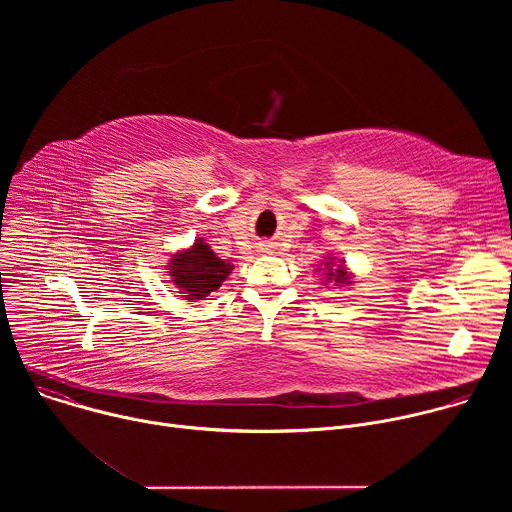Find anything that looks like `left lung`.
I'll use <instances>...</instances> for the list:
<instances>
[{"label":"left lung","mask_w":512,"mask_h":512,"mask_svg":"<svg viewBox=\"0 0 512 512\" xmlns=\"http://www.w3.org/2000/svg\"><path fill=\"white\" fill-rule=\"evenodd\" d=\"M330 259V257H328ZM326 275H328V281L332 283H338V285H348L350 283V275L346 273V269H344V265H334L332 261L330 263H326V271H324Z\"/></svg>","instance_id":"left-lung-1"}]
</instances>
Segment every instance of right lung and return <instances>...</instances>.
<instances>
[{
  "label": "right lung",
  "instance_id": "1",
  "mask_svg": "<svg viewBox=\"0 0 512 512\" xmlns=\"http://www.w3.org/2000/svg\"><path fill=\"white\" fill-rule=\"evenodd\" d=\"M168 267L172 281L186 300L206 298L210 291L223 285L233 269L231 263L218 259L202 239H198L192 249L174 255Z\"/></svg>",
  "mask_w": 512,
  "mask_h": 512
}]
</instances>
